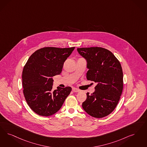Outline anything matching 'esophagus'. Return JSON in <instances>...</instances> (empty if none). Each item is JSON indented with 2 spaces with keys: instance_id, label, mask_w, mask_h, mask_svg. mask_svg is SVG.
Segmentation results:
<instances>
[{
  "instance_id": "1",
  "label": "esophagus",
  "mask_w": 147,
  "mask_h": 147,
  "mask_svg": "<svg viewBox=\"0 0 147 147\" xmlns=\"http://www.w3.org/2000/svg\"><path fill=\"white\" fill-rule=\"evenodd\" d=\"M72 90H73V92H80V90L79 89L74 88H72Z\"/></svg>"
}]
</instances>
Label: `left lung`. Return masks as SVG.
Segmentation results:
<instances>
[{
  "mask_svg": "<svg viewBox=\"0 0 147 147\" xmlns=\"http://www.w3.org/2000/svg\"><path fill=\"white\" fill-rule=\"evenodd\" d=\"M77 51L86 59L87 79L97 83L94 92L87 93L82 108L92 117H105L114 110L123 92L121 64L112 52L103 47H82Z\"/></svg>",
  "mask_w": 147,
  "mask_h": 147,
  "instance_id": "8db88e82",
  "label": "left lung"
}]
</instances>
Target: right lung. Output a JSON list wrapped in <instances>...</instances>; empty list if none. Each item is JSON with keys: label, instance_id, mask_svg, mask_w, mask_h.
Here are the masks:
<instances>
[{"label": "right lung", "instance_id": "1", "mask_svg": "<svg viewBox=\"0 0 147 147\" xmlns=\"http://www.w3.org/2000/svg\"><path fill=\"white\" fill-rule=\"evenodd\" d=\"M75 47H45L35 51L28 59L22 71V85L26 100L37 114L49 117L58 112L71 88L53 89V76L62 71L65 61Z\"/></svg>", "mask_w": 147, "mask_h": 147}]
</instances>
